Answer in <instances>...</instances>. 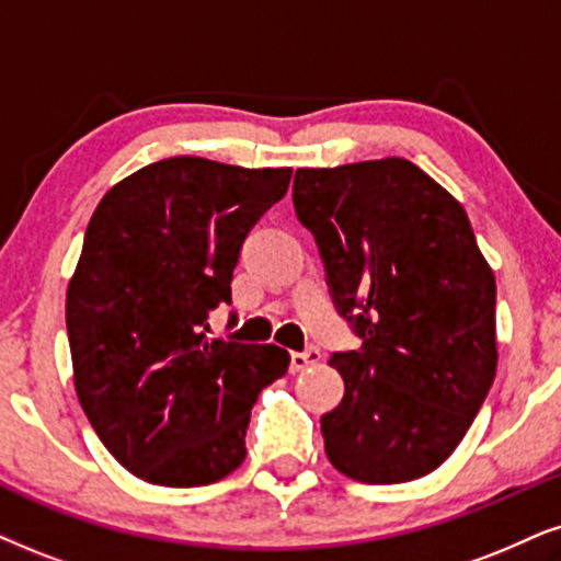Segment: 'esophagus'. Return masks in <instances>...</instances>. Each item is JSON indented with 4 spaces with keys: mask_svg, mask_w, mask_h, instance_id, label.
I'll list each match as a JSON object with an SVG mask.
<instances>
[{
    "mask_svg": "<svg viewBox=\"0 0 561 561\" xmlns=\"http://www.w3.org/2000/svg\"><path fill=\"white\" fill-rule=\"evenodd\" d=\"M321 363V352L318 350H305V352H293L289 354V370L302 373L305 367Z\"/></svg>",
    "mask_w": 561,
    "mask_h": 561,
    "instance_id": "34e87169",
    "label": "esophagus"
}]
</instances>
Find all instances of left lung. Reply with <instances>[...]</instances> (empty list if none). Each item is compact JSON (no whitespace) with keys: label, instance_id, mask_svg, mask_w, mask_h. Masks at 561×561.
<instances>
[{"label":"left lung","instance_id":"left-lung-1","mask_svg":"<svg viewBox=\"0 0 561 561\" xmlns=\"http://www.w3.org/2000/svg\"><path fill=\"white\" fill-rule=\"evenodd\" d=\"M293 202L363 339L329 359L344 399L321 416L325 456L363 484L427 477L497 373V285L466 209L403 158L300 168Z\"/></svg>","mask_w":561,"mask_h":561}]
</instances>
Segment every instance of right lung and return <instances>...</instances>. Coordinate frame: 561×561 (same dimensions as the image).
<instances>
[{
	"instance_id": "obj_1",
	"label": "right lung",
	"mask_w": 561,
	"mask_h": 561,
	"mask_svg": "<svg viewBox=\"0 0 561 561\" xmlns=\"http://www.w3.org/2000/svg\"><path fill=\"white\" fill-rule=\"evenodd\" d=\"M293 168L168 158L92 211L67 287L75 391L101 443L158 486L215 484L245 460L259 393L287 373L276 344L209 339L240 245Z\"/></svg>"
}]
</instances>
